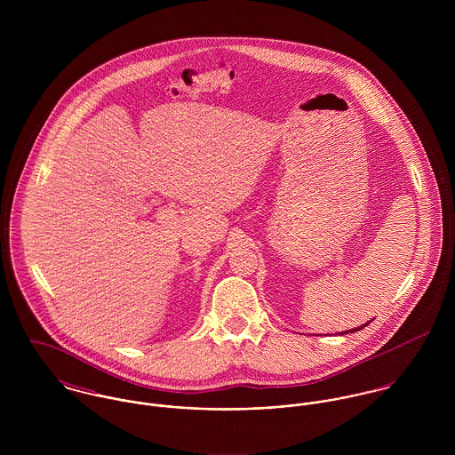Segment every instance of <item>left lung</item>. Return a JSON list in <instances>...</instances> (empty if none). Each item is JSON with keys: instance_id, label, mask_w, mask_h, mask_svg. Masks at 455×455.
<instances>
[{"instance_id": "1", "label": "left lung", "mask_w": 455, "mask_h": 455, "mask_svg": "<svg viewBox=\"0 0 455 455\" xmlns=\"http://www.w3.org/2000/svg\"><path fill=\"white\" fill-rule=\"evenodd\" d=\"M364 325H368V324H364ZM364 325H361V327H359V329H363V327H364ZM359 329H355V331H359ZM348 332H350V331H348ZM352 332H354V331H352ZM341 334H343V332H341Z\"/></svg>"}]
</instances>
